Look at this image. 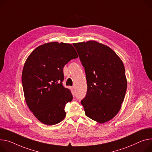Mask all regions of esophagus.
I'll return each mask as SVG.
<instances>
[{
	"label": "esophagus",
	"mask_w": 152,
	"mask_h": 152,
	"mask_svg": "<svg viewBox=\"0 0 152 152\" xmlns=\"http://www.w3.org/2000/svg\"><path fill=\"white\" fill-rule=\"evenodd\" d=\"M72 89H73V90H75V87H74V86L72 87Z\"/></svg>",
	"instance_id": "34e87169"
}]
</instances>
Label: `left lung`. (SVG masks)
Wrapping results in <instances>:
<instances>
[{"instance_id": "8db88e82", "label": "left lung", "mask_w": 152, "mask_h": 152, "mask_svg": "<svg viewBox=\"0 0 152 152\" xmlns=\"http://www.w3.org/2000/svg\"><path fill=\"white\" fill-rule=\"evenodd\" d=\"M84 67L87 90L80 103L86 115L103 124L118 113L127 88L124 65L109 47L95 41L74 43Z\"/></svg>"}]
</instances>
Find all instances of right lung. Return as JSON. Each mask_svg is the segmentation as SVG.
Masks as SVG:
<instances>
[{
    "label": "right lung",
    "mask_w": 152,
    "mask_h": 152,
    "mask_svg": "<svg viewBox=\"0 0 152 152\" xmlns=\"http://www.w3.org/2000/svg\"><path fill=\"white\" fill-rule=\"evenodd\" d=\"M77 58L73 46L51 42L37 47L25 62L22 84L29 109L38 120L47 125L62 121L65 107L72 102L69 89L63 86L64 67Z\"/></svg>",
    "instance_id": "right-lung-1"
}]
</instances>
